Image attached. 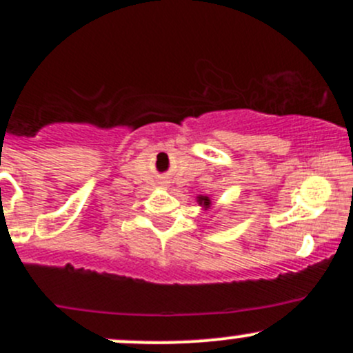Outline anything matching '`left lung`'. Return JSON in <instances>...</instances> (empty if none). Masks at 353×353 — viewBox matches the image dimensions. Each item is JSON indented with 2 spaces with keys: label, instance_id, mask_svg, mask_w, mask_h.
Listing matches in <instances>:
<instances>
[{
  "label": "left lung",
  "instance_id": "obj_1",
  "mask_svg": "<svg viewBox=\"0 0 353 353\" xmlns=\"http://www.w3.org/2000/svg\"><path fill=\"white\" fill-rule=\"evenodd\" d=\"M196 201L198 205L205 210H208L210 206H212V198L210 196H203V194H199V196H196Z\"/></svg>",
  "mask_w": 353,
  "mask_h": 353
}]
</instances>
